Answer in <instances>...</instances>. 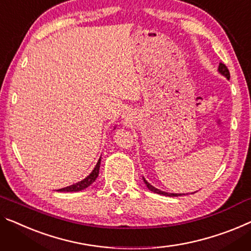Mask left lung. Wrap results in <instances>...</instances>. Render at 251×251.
Returning <instances> with one entry per match:
<instances>
[{
    "label": "left lung",
    "mask_w": 251,
    "mask_h": 251,
    "mask_svg": "<svg viewBox=\"0 0 251 251\" xmlns=\"http://www.w3.org/2000/svg\"><path fill=\"white\" fill-rule=\"evenodd\" d=\"M218 71H219V73L220 74H222L223 76H226L227 80H230V72H229V70H227V67L223 64V63H220V65H219V69H218ZM143 180H144V182H145V185H147V187L148 188L151 190V192H153V193H156V194H160V195H164V196H170V197H178V196H182V195H185V194H174V193H167V192H162V190H160V189H158V188H155L154 186H152L151 184H150V182H148V180L147 179H145L144 177H143ZM193 194V193H192Z\"/></svg>",
    "instance_id": "left-lung-1"
}]
</instances>
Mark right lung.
I'll list each match as a JSON object with an SVG mask.
<instances>
[{
	"label": "right lung",
	"mask_w": 251,
	"mask_h": 251,
	"mask_svg": "<svg viewBox=\"0 0 251 251\" xmlns=\"http://www.w3.org/2000/svg\"><path fill=\"white\" fill-rule=\"evenodd\" d=\"M100 162H101V156H100L98 162H97L96 167L93 168V170L91 171V174H90L88 177H85L84 179H82L81 181L76 182V184H73L71 186H67V187H64V188L62 189H58L57 192H80V190H83L85 188H88V187L90 185H92L93 182L96 181L97 177L99 176V169H100Z\"/></svg>",
	"instance_id": "1"
}]
</instances>
